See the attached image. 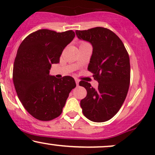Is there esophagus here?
<instances>
[{"mask_svg": "<svg viewBox=\"0 0 155 155\" xmlns=\"http://www.w3.org/2000/svg\"><path fill=\"white\" fill-rule=\"evenodd\" d=\"M75 81H76V85H79V80L77 79H75Z\"/></svg>", "mask_w": 155, "mask_h": 155, "instance_id": "obj_1", "label": "esophagus"}]
</instances>
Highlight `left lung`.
Here are the masks:
<instances>
[{
    "label": "left lung",
    "instance_id": "left-lung-1",
    "mask_svg": "<svg viewBox=\"0 0 155 155\" xmlns=\"http://www.w3.org/2000/svg\"><path fill=\"white\" fill-rule=\"evenodd\" d=\"M80 40L90 42L92 54L88 70L98 82L92 87L81 81L87 96L80 102L83 114L95 122L109 120L119 111L128 92L130 65L128 53L117 35L107 28L97 27L87 31H76Z\"/></svg>",
    "mask_w": 155,
    "mask_h": 155
}]
</instances>
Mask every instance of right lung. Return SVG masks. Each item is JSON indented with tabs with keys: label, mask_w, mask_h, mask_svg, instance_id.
<instances>
[{
	"label": "right lung",
	"mask_w": 155,
	"mask_h": 155,
	"mask_svg": "<svg viewBox=\"0 0 155 155\" xmlns=\"http://www.w3.org/2000/svg\"><path fill=\"white\" fill-rule=\"evenodd\" d=\"M74 37L73 31L42 29L28 35L19 45L14 63V85L23 106L37 120L59 117L76 87L71 76L58 79L49 75L51 64L59 63L64 48Z\"/></svg>",
	"instance_id": "right-lung-1"
}]
</instances>
